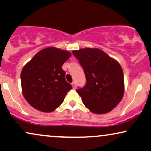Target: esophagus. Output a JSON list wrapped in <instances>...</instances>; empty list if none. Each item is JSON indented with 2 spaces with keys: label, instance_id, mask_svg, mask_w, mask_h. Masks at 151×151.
<instances>
[{
  "label": "esophagus",
  "instance_id": "obj_1",
  "mask_svg": "<svg viewBox=\"0 0 151 151\" xmlns=\"http://www.w3.org/2000/svg\"><path fill=\"white\" fill-rule=\"evenodd\" d=\"M72 88H73V89H76V83L75 82H72Z\"/></svg>",
  "mask_w": 151,
  "mask_h": 151
}]
</instances>
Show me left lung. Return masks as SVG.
Returning <instances> with one entry per match:
<instances>
[{"label":"left lung","instance_id":"8db88e82","mask_svg":"<svg viewBox=\"0 0 151 151\" xmlns=\"http://www.w3.org/2000/svg\"><path fill=\"white\" fill-rule=\"evenodd\" d=\"M72 54L86 74V86L77 89L82 102L93 113L111 111L124 93V73L120 64L97 48L73 50Z\"/></svg>","mask_w":151,"mask_h":151}]
</instances>
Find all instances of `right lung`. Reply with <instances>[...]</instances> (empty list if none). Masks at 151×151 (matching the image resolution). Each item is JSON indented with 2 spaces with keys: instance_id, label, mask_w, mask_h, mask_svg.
Returning a JSON list of instances; mask_svg holds the SVG:
<instances>
[{
  "instance_id": "1",
  "label": "right lung",
  "mask_w": 151,
  "mask_h": 151,
  "mask_svg": "<svg viewBox=\"0 0 151 151\" xmlns=\"http://www.w3.org/2000/svg\"><path fill=\"white\" fill-rule=\"evenodd\" d=\"M71 53L50 47L37 52L21 73L23 94L28 103L39 111H54L63 103L72 86L65 80L62 65Z\"/></svg>"
}]
</instances>
